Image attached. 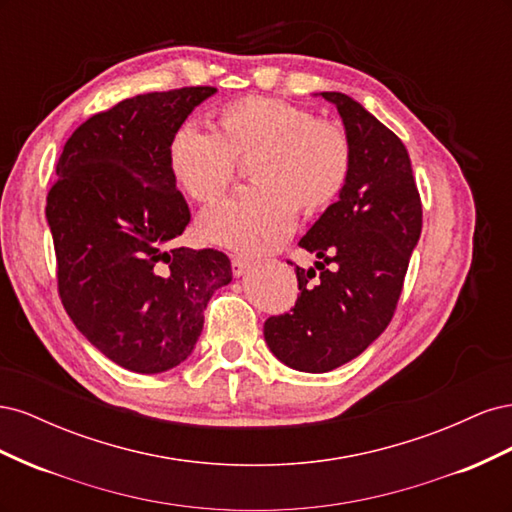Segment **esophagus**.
Instances as JSON below:
<instances>
[{"mask_svg":"<svg viewBox=\"0 0 512 512\" xmlns=\"http://www.w3.org/2000/svg\"><path fill=\"white\" fill-rule=\"evenodd\" d=\"M230 267H232V275L239 277V275H243L247 269H250V260L243 258V256H232Z\"/></svg>","mask_w":512,"mask_h":512,"instance_id":"34e87169","label":"esophagus"}]
</instances>
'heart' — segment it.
Listing matches in <instances>:
<instances>
[{
  "instance_id": "1",
  "label": "heart",
  "mask_w": 512,
  "mask_h": 512,
  "mask_svg": "<svg viewBox=\"0 0 512 512\" xmlns=\"http://www.w3.org/2000/svg\"><path fill=\"white\" fill-rule=\"evenodd\" d=\"M256 183L209 211L200 232L232 250L260 254L280 245L301 215L329 209L352 173V143L335 121L284 100L245 96L222 106L215 132L181 126L168 162L181 188L215 205L237 181L239 162Z\"/></svg>"
}]
</instances>
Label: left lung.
<instances>
[{"mask_svg": "<svg viewBox=\"0 0 512 512\" xmlns=\"http://www.w3.org/2000/svg\"><path fill=\"white\" fill-rule=\"evenodd\" d=\"M322 98L342 115L352 173L337 203L299 241L318 260L314 269H294L297 303L265 322L271 352L309 374L356 359L389 327L423 228L404 143L352 98L339 91Z\"/></svg>", "mask_w": 512, "mask_h": 512, "instance_id": "1", "label": "left lung"}]
</instances>
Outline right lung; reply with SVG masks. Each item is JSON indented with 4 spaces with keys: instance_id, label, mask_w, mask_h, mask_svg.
Here are the masks:
<instances>
[{
    "instance_id": "right-lung-1",
    "label": "right lung",
    "mask_w": 512,
    "mask_h": 512,
    "mask_svg": "<svg viewBox=\"0 0 512 512\" xmlns=\"http://www.w3.org/2000/svg\"><path fill=\"white\" fill-rule=\"evenodd\" d=\"M213 94L153 91L89 117L46 196L61 303L89 344L136 374L188 359L211 294L232 280L224 252L175 245L192 215L170 170V138Z\"/></svg>"
}]
</instances>
